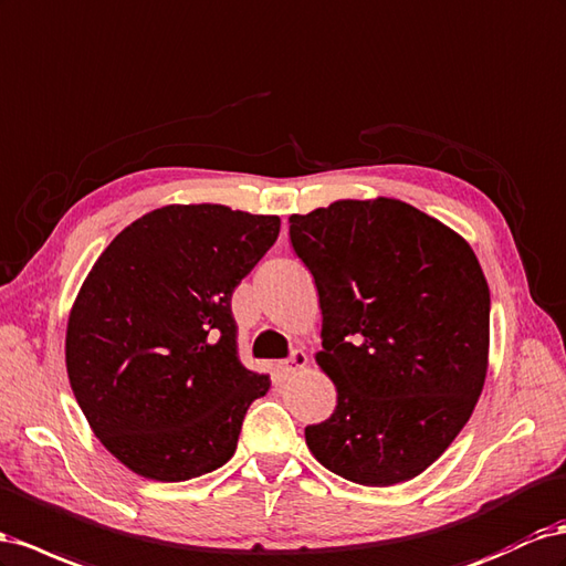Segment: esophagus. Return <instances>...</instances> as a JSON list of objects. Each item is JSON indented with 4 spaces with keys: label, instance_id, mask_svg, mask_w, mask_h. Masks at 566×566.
I'll return each instance as SVG.
<instances>
[{
    "label": "esophagus",
    "instance_id": "obj_1",
    "mask_svg": "<svg viewBox=\"0 0 566 566\" xmlns=\"http://www.w3.org/2000/svg\"><path fill=\"white\" fill-rule=\"evenodd\" d=\"M304 366H307V355H304L302 349H295L293 357L279 361V374H281L283 378H287V376H293V374L302 371Z\"/></svg>",
    "mask_w": 566,
    "mask_h": 566
}]
</instances>
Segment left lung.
Wrapping results in <instances>:
<instances>
[{"label": "left lung", "instance_id": "8db88e82", "mask_svg": "<svg viewBox=\"0 0 566 566\" xmlns=\"http://www.w3.org/2000/svg\"><path fill=\"white\" fill-rule=\"evenodd\" d=\"M312 271L318 369L331 419L304 429L338 476L371 488L429 469L464 429L488 374L491 290L469 242L392 197L338 200L290 217Z\"/></svg>", "mask_w": 566, "mask_h": 566}]
</instances>
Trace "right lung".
Returning <instances> with one entry per match:
<instances>
[{"instance_id": "obj_1", "label": "right lung", "mask_w": 566, "mask_h": 566, "mask_svg": "<svg viewBox=\"0 0 566 566\" xmlns=\"http://www.w3.org/2000/svg\"><path fill=\"white\" fill-rule=\"evenodd\" d=\"M279 217L169 205L124 228L69 314L66 371L90 429L137 476L223 467L269 376L238 359L231 295L276 242Z\"/></svg>"}]
</instances>
